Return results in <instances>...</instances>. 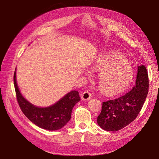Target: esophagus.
Wrapping results in <instances>:
<instances>
[{
  "instance_id": "esophagus-1",
  "label": "esophagus",
  "mask_w": 159,
  "mask_h": 159,
  "mask_svg": "<svg viewBox=\"0 0 159 159\" xmlns=\"http://www.w3.org/2000/svg\"><path fill=\"white\" fill-rule=\"evenodd\" d=\"M92 98V93L88 92H85L82 93L81 95V99L85 101H88Z\"/></svg>"
}]
</instances>
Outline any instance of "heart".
<instances>
[{
	"label": "heart",
	"instance_id": "obj_1",
	"mask_svg": "<svg viewBox=\"0 0 159 159\" xmlns=\"http://www.w3.org/2000/svg\"><path fill=\"white\" fill-rule=\"evenodd\" d=\"M93 70L99 72L97 82L100 89L109 96L124 92L134 79L133 70L127 61L116 52L107 51L101 54L94 61Z\"/></svg>",
	"mask_w": 159,
	"mask_h": 159
}]
</instances>
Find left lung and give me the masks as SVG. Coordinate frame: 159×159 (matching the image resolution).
I'll return each instance as SVG.
<instances>
[{"label": "left lung", "mask_w": 159, "mask_h": 159, "mask_svg": "<svg viewBox=\"0 0 159 159\" xmlns=\"http://www.w3.org/2000/svg\"><path fill=\"white\" fill-rule=\"evenodd\" d=\"M149 87L148 74L146 66L137 67V75L131 91L118 98L102 102V111L97 122L107 131L122 129L136 119L146 99Z\"/></svg>", "instance_id": "1"}]
</instances>
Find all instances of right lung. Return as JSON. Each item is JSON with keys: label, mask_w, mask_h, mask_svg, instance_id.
Returning a JSON list of instances; mask_svg holds the SVG:
<instances>
[{"label": "right lung", "mask_w": 159, "mask_h": 159, "mask_svg": "<svg viewBox=\"0 0 159 159\" xmlns=\"http://www.w3.org/2000/svg\"><path fill=\"white\" fill-rule=\"evenodd\" d=\"M13 83L17 100L23 113L36 126L45 130H57L66 126L71 119L73 107L80 100L79 92L72 90L52 105L46 107H37L29 102L20 92L17 84L16 68Z\"/></svg>", "instance_id": "add662e5"}]
</instances>
